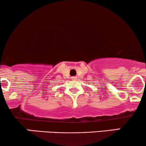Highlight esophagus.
Masks as SVG:
<instances>
[{"label": "esophagus", "mask_w": 146, "mask_h": 146, "mask_svg": "<svg viewBox=\"0 0 146 146\" xmlns=\"http://www.w3.org/2000/svg\"><path fill=\"white\" fill-rule=\"evenodd\" d=\"M72 80H75V78H76V77L74 76V77H72Z\"/></svg>", "instance_id": "1"}]
</instances>
